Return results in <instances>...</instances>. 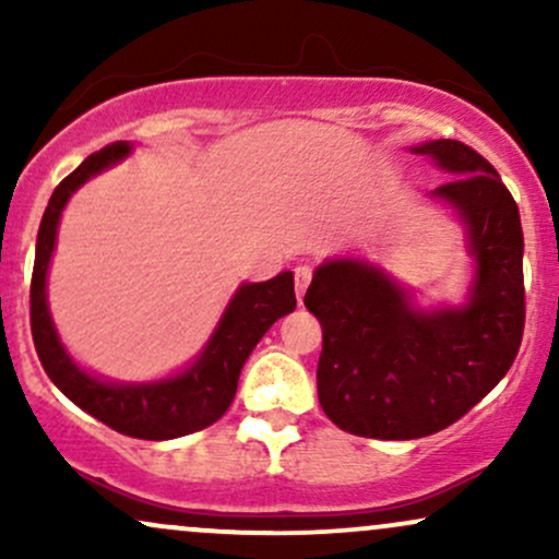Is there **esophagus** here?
I'll return each mask as SVG.
<instances>
[{
    "label": "esophagus",
    "mask_w": 559,
    "mask_h": 559,
    "mask_svg": "<svg viewBox=\"0 0 559 559\" xmlns=\"http://www.w3.org/2000/svg\"><path fill=\"white\" fill-rule=\"evenodd\" d=\"M312 281V267L310 265H297L294 267V286H297V297H305V288Z\"/></svg>",
    "instance_id": "esophagus-1"
}]
</instances>
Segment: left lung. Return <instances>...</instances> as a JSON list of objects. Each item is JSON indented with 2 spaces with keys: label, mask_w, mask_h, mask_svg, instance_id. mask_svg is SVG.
I'll list each match as a JSON object with an SVG mask.
<instances>
[{
  "label": "left lung",
  "mask_w": 559,
  "mask_h": 559,
  "mask_svg": "<svg viewBox=\"0 0 559 559\" xmlns=\"http://www.w3.org/2000/svg\"><path fill=\"white\" fill-rule=\"evenodd\" d=\"M452 181L433 191L457 207L478 275L463 310L420 316L394 281L357 260L320 265L305 307L323 325L318 400L342 431L420 439L452 426L502 381L525 325L523 228L493 165L457 139L418 146Z\"/></svg>",
  "instance_id": "left-lung-1"
}]
</instances>
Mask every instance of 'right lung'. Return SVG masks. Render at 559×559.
Instances as JSON below:
<instances>
[{"label":"right lung","mask_w":559,"mask_h":559,"mask_svg":"<svg viewBox=\"0 0 559 559\" xmlns=\"http://www.w3.org/2000/svg\"><path fill=\"white\" fill-rule=\"evenodd\" d=\"M126 155V141L107 144L105 150L83 159L68 178H62L49 199L41 226H38L34 275H31V333H34L36 355L44 370L70 402L110 426L112 431L133 436V439H178V436L202 431L226 415L247 357L252 355L275 320L297 307L294 275L281 273L265 284H243L228 305L213 342L207 344L194 368L186 370L183 376L163 383H146V386H115V383H102L83 373L57 338L44 284H47V267L55 249L57 223L70 194L94 173L105 170L107 165L118 163Z\"/></svg>","instance_id":"1"}]
</instances>
